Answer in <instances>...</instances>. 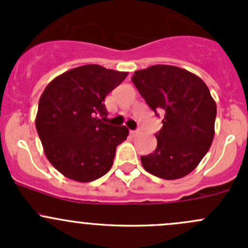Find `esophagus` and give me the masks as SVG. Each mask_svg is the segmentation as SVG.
<instances>
[{
  "label": "esophagus",
  "mask_w": 248,
  "mask_h": 248,
  "mask_svg": "<svg viewBox=\"0 0 248 248\" xmlns=\"http://www.w3.org/2000/svg\"><path fill=\"white\" fill-rule=\"evenodd\" d=\"M140 133V131H131V134L133 137H136V136H138V134Z\"/></svg>",
  "instance_id": "34e87169"
}]
</instances>
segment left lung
Masks as SVG:
<instances>
[{"label":"left lung","instance_id":"8db88e82","mask_svg":"<svg viewBox=\"0 0 248 248\" xmlns=\"http://www.w3.org/2000/svg\"><path fill=\"white\" fill-rule=\"evenodd\" d=\"M132 81L155 114H164L156 150L141 156L142 167L161 179L186 176L201 163L215 136L216 103L206 84L168 64L134 72Z\"/></svg>","mask_w":248,"mask_h":248}]
</instances>
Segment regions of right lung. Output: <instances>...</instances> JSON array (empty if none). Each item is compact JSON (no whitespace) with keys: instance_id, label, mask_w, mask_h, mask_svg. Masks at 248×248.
I'll list each match as a JSON object with an SVG mask.
<instances>
[{"instance_id":"right-lung-1","label":"right lung","mask_w":248,"mask_h":248,"mask_svg":"<svg viewBox=\"0 0 248 248\" xmlns=\"http://www.w3.org/2000/svg\"><path fill=\"white\" fill-rule=\"evenodd\" d=\"M127 74L86 64L55 78L42 93L37 132L46 158L68 179L90 182L111 168L128 129L102 122L108 115L104 98Z\"/></svg>"}]
</instances>
